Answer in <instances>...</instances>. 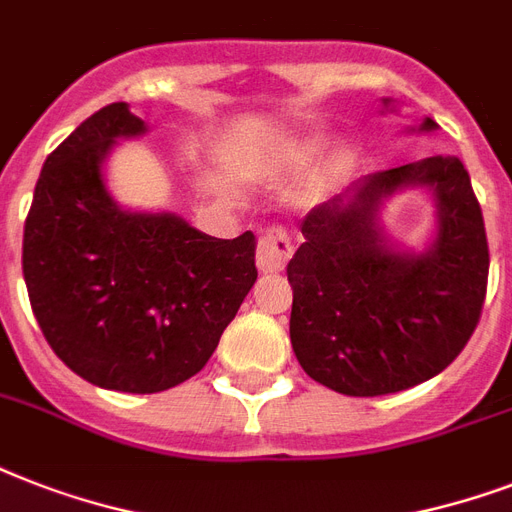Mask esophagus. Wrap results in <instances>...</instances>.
<instances>
[{"label": "esophagus", "mask_w": 512, "mask_h": 512, "mask_svg": "<svg viewBox=\"0 0 512 512\" xmlns=\"http://www.w3.org/2000/svg\"><path fill=\"white\" fill-rule=\"evenodd\" d=\"M292 257V241L284 233V228L273 225L268 231L260 233L257 239V268L263 273H279Z\"/></svg>", "instance_id": "34e87169"}]
</instances>
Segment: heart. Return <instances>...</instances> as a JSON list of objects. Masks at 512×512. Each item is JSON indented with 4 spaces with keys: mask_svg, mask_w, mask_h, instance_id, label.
<instances>
[{
    "mask_svg": "<svg viewBox=\"0 0 512 512\" xmlns=\"http://www.w3.org/2000/svg\"><path fill=\"white\" fill-rule=\"evenodd\" d=\"M321 151V143L319 140H292L284 151H281V156H284V162L289 164H305L311 162V159H316Z\"/></svg>",
    "mask_w": 512,
    "mask_h": 512,
    "instance_id": "b5f03b06",
    "label": "heart"
}]
</instances>
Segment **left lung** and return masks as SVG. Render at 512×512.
<instances>
[{
  "label": "left lung",
  "instance_id": "obj_1",
  "mask_svg": "<svg viewBox=\"0 0 512 512\" xmlns=\"http://www.w3.org/2000/svg\"><path fill=\"white\" fill-rule=\"evenodd\" d=\"M390 100H385L388 106ZM438 124L425 119L420 132ZM434 191L437 239L393 248L379 225L393 192ZM289 260V337L305 369L345 396H385L436 377L476 332L489 279L484 215L457 156L374 172L313 207Z\"/></svg>",
  "mask_w": 512,
  "mask_h": 512
}]
</instances>
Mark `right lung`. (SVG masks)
I'll return each instance as SVG.
<instances>
[{"label":"right lung","mask_w":512,"mask_h":512,"mask_svg":"<svg viewBox=\"0 0 512 512\" xmlns=\"http://www.w3.org/2000/svg\"><path fill=\"white\" fill-rule=\"evenodd\" d=\"M146 132L127 103L84 119L36 180L23 279L44 340L92 385L159 393L204 369L257 279L255 233L215 239L172 212H130L103 162Z\"/></svg>","instance_id":"right-lung-1"}]
</instances>
